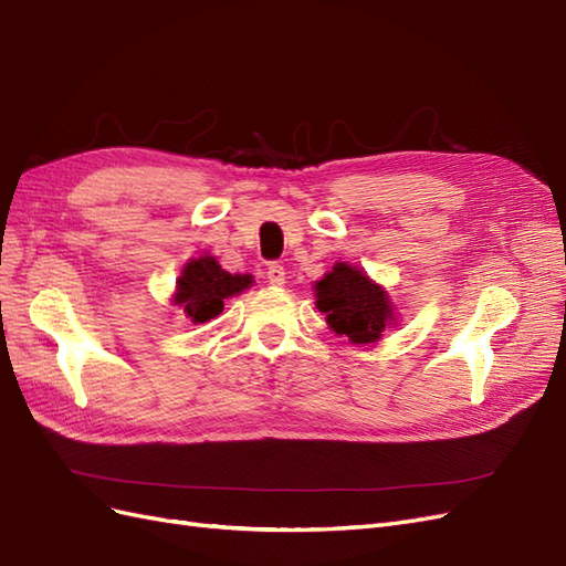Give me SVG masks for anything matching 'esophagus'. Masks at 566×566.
Instances as JSON below:
<instances>
[{"mask_svg":"<svg viewBox=\"0 0 566 566\" xmlns=\"http://www.w3.org/2000/svg\"><path fill=\"white\" fill-rule=\"evenodd\" d=\"M266 279H269V283L271 285H283L285 283V269L281 266V264H269V269H266Z\"/></svg>","mask_w":566,"mask_h":566,"instance_id":"obj_1","label":"esophagus"}]
</instances>
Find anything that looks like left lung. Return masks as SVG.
Returning <instances> with one entry per match:
<instances>
[{
    "mask_svg": "<svg viewBox=\"0 0 566 566\" xmlns=\"http://www.w3.org/2000/svg\"><path fill=\"white\" fill-rule=\"evenodd\" d=\"M314 290L316 307L326 314L328 326L353 343H376L395 321L386 290L357 266L335 264Z\"/></svg>",
    "mask_w": 566,
    "mask_h": 566,
    "instance_id": "1",
    "label": "left lung"
}]
</instances>
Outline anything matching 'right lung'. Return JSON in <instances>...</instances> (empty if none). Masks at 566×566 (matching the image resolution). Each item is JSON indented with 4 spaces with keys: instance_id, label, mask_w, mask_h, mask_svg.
<instances>
[{
    "instance_id": "right-lung-1",
    "label": "right lung",
    "mask_w": 566,
    "mask_h": 566,
    "mask_svg": "<svg viewBox=\"0 0 566 566\" xmlns=\"http://www.w3.org/2000/svg\"><path fill=\"white\" fill-rule=\"evenodd\" d=\"M252 283V276L228 273L213 256H200L182 269L174 302L186 312L192 324L219 316L223 312V300L238 295Z\"/></svg>"
}]
</instances>
